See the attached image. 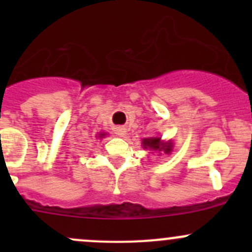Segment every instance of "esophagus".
Segmentation results:
<instances>
[{"label":"esophagus","instance_id":"34e87169","mask_svg":"<svg viewBox=\"0 0 252 252\" xmlns=\"http://www.w3.org/2000/svg\"><path fill=\"white\" fill-rule=\"evenodd\" d=\"M126 129L124 128V126H118V128H116V134L118 136H124L126 135Z\"/></svg>","mask_w":252,"mask_h":252}]
</instances>
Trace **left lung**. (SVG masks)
I'll use <instances>...</instances> for the list:
<instances>
[{
	"label": "left lung",
	"mask_w": 252,
	"mask_h": 252,
	"mask_svg": "<svg viewBox=\"0 0 252 252\" xmlns=\"http://www.w3.org/2000/svg\"><path fill=\"white\" fill-rule=\"evenodd\" d=\"M142 146L145 149L151 150H158V151H164V154H169L172 151V142H167V144H162L159 138H151V139H144L142 141Z\"/></svg>",
	"instance_id": "obj_1"
}]
</instances>
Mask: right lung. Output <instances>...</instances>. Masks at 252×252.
Returning <instances> with one entry per match:
<instances>
[{
  "mask_svg": "<svg viewBox=\"0 0 252 252\" xmlns=\"http://www.w3.org/2000/svg\"><path fill=\"white\" fill-rule=\"evenodd\" d=\"M103 135H105V134H100V138H102Z\"/></svg>",
  "mask_w": 252,
  "mask_h": 252,
  "instance_id": "add662e5",
  "label": "right lung"
}]
</instances>
